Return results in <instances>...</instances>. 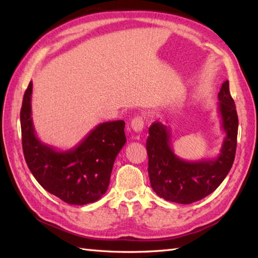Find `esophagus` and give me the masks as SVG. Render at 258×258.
Wrapping results in <instances>:
<instances>
[{
    "mask_svg": "<svg viewBox=\"0 0 258 258\" xmlns=\"http://www.w3.org/2000/svg\"><path fill=\"white\" fill-rule=\"evenodd\" d=\"M131 127L136 133H140L143 131L144 128V120L141 116H136L132 119V122H131Z\"/></svg>",
    "mask_w": 258,
    "mask_h": 258,
    "instance_id": "esophagus-1",
    "label": "esophagus"
}]
</instances>
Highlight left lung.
I'll return each instance as SVG.
<instances>
[{"mask_svg":"<svg viewBox=\"0 0 258 258\" xmlns=\"http://www.w3.org/2000/svg\"><path fill=\"white\" fill-rule=\"evenodd\" d=\"M218 114L225 133L220 154L214 158L184 161L171 146V130L155 122L146 141L151 186L162 199L190 204L213 193L227 176L234 163L237 144L238 117L234 100L225 81L218 93Z\"/></svg>","mask_w":258,"mask_h":258,"instance_id":"1","label":"left lung"}]
</instances>
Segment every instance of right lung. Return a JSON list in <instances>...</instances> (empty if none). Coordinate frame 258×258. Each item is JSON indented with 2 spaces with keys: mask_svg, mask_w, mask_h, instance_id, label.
Returning a JSON list of instances; mask_svg holds the SVG:
<instances>
[{
  "mask_svg": "<svg viewBox=\"0 0 258 258\" xmlns=\"http://www.w3.org/2000/svg\"><path fill=\"white\" fill-rule=\"evenodd\" d=\"M30 82L21 108L22 146L27 166L43 188L71 205L96 202L105 194L113 165L126 143L124 120L95 126L73 149L58 151L35 134Z\"/></svg>",
  "mask_w": 258,
  "mask_h": 258,
  "instance_id": "obj_1",
  "label": "right lung"
}]
</instances>
